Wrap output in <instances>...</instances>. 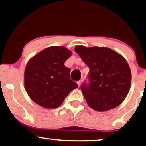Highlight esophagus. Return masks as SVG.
<instances>
[{"instance_id": "1", "label": "esophagus", "mask_w": 146, "mask_h": 146, "mask_svg": "<svg viewBox=\"0 0 146 146\" xmlns=\"http://www.w3.org/2000/svg\"><path fill=\"white\" fill-rule=\"evenodd\" d=\"M77 84H78V86H79V87H80V85H81V80H79V81H77Z\"/></svg>"}]
</instances>
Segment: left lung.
<instances>
[{
	"instance_id": "8db88e82",
	"label": "left lung",
	"mask_w": 146,
	"mask_h": 146,
	"mask_svg": "<svg viewBox=\"0 0 146 146\" xmlns=\"http://www.w3.org/2000/svg\"><path fill=\"white\" fill-rule=\"evenodd\" d=\"M89 67L87 81L81 89L90 107L96 111L111 110L122 103L130 90L131 71L124 57L107 48L75 47Z\"/></svg>"
}]
</instances>
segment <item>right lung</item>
Returning a JSON list of instances; mask_svg holds the SVG:
<instances>
[{"label": "right lung", "instance_id": "1", "mask_svg": "<svg viewBox=\"0 0 146 146\" xmlns=\"http://www.w3.org/2000/svg\"><path fill=\"white\" fill-rule=\"evenodd\" d=\"M71 52L61 46L50 47L33 57L24 71V86L33 101L44 108L60 106L78 85L69 77L65 61Z\"/></svg>", "mask_w": 146, "mask_h": 146}]
</instances>
